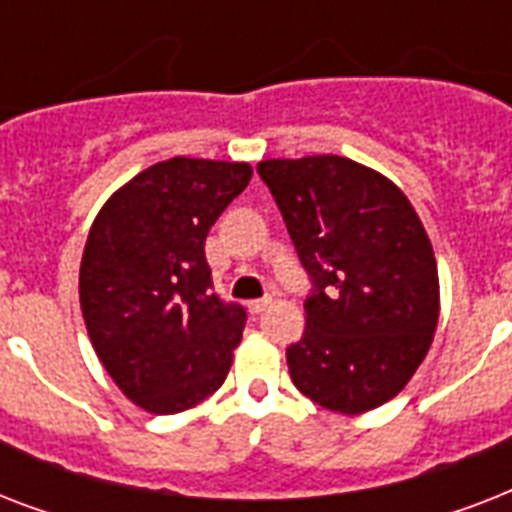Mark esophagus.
Returning <instances> with one entry per match:
<instances>
[{
	"label": "esophagus",
	"mask_w": 512,
	"mask_h": 512,
	"mask_svg": "<svg viewBox=\"0 0 512 512\" xmlns=\"http://www.w3.org/2000/svg\"><path fill=\"white\" fill-rule=\"evenodd\" d=\"M268 305H271V297H265V300H249L247 308H249V313H263Z\"/></svg>",
	"instance_id": "34e87169"
}]
</instances>
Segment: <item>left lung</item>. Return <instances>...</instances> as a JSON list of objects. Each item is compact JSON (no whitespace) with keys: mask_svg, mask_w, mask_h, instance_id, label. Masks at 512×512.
<instances>
[{"mask_svg":"<svg viewBox=\"0 0 512 512\" xmlns=\"http://www.w3.org/2000/svg\"><path fill=\"white\" fill-rule=\"evenodd\" d=\"M313 279L287 348L297 390L329 412L377 409L412 380L438 324L436 255L393 180L345 156L257 164Z\"/></svg>","mask_w":512,"mask_h":512,"instance_id":"obj_1","label":"left lung"}]
</instances>
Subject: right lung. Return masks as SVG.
<instances>
[{"label": "right lung", "mask_w": 512, "mask_h": 512, "mask_svg": "<svg viewBox=\"0 0 512 512\" xmlns=\"http://www.w3.org/2000/svg\"><path fill=\"white\" fill-rule=\"evenodd\" d=\"M249 177L247 162L175 156L124 183L92 223L79 268L87 335L146 412L201 404L231 369L247 311L212 292L204 241Z\"/></svg>", "instance_id": "1"}]
</instances>
